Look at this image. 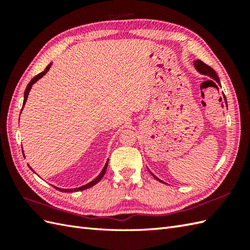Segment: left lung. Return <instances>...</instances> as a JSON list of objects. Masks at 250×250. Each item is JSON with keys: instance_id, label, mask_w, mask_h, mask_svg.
Returning a JSON list of instances; mask_svg holds the SVG:
<instances>
[{"instance_id": "obj_1", "label": "left lung", "mask_w": 250, "mask_h": 250, "mask_svg": "<svg viewBox=\"0 0 250 250\" xmlns=\"http://www.w3.org/2000/svg\"><path fill=\"white\" fill-rule=\"evenodd\" d=\"M194 66L196 67V70H198L201 74H203V75H206V76H209V77H211L214 79V81L218 83V84H220V81H219V78H218V76H217V74H216V72L213 70V68H211L209 65H207V64H205V63L203 62V61H201V60H199V59H196V60H194ZM150 172V171H149ZM151 173V172H150ZM152 174V173H151ZM152 176L155 177L157 180H159V182H161L160 179H159L158 177H156L155 175L152 174ZM162 183V182H161Z\"/></svg>"}]
</instances>
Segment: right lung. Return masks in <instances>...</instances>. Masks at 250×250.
<instances>
[{
	"label": "right lung",
	"mask_w": 250,
	"mask_h": 250,
	"mask_svg": "<svg viewBox=\"0 0 250 250\" xmlns=\"http://www.w3.org/2000/svg\"><path fill=\"white\" fill-rule=\"evenodd\" d=\"M49 67H50V64L49 65H47L46 66V68L45 70L42 72V73H40V74H37L36 76H34L33 78L31 79V82L28 83V86H26V89H25V91H24V100H23V106H24V104H25V102H26V99H28V95H29V92H30V90H31V88H32V84H33L34 83H36L37 81H39L40 78H42L43 77L45 74L47 73V71L49 70ZM23 108V107H22ZM22 110V109H21ZM107 166H108V160H107V162H106V164H105V167H104V168L102 169V172H101V174L99 175V176L95 178V179H93L92 182H90V183H88L87 185H84V186H82V187H79V188H75V189H61V188H57V187H55L56 189H58L59 191H61V192H74V191H82V190H84V189H88V188H90V187H92V186H94L95 184H98L101 179H102V177L104 176V174H105V172H106V168H107ZM31 168V167H30ZM32 169V168H31ZM32 171H33V169H32Z\"/></svg>",
	"instance_id": "obj_1"
}]
</instances>
